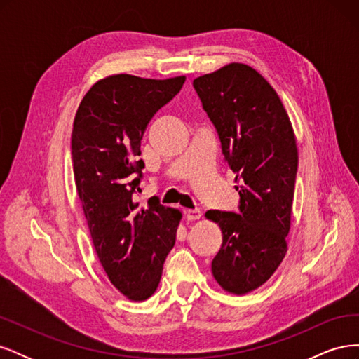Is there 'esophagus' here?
Here are the masks:
<instances>
[{
  "label": "esophagus",
  "mask_w": 359,
  "mask_h": 359,
  "mask_svg": "<svg viewBox=\"0 0 359 359\" xmlns=\"http://www.w3.org/2000/svg\"><path fill=\"white\" fill-rule=\"evenodd\" d=\"M184 215H186V219L189 222H194V220H199L202 217V212L199 210H186L184 211Z\"/></svg>",
  "instance_id": "obj_1"
}]
</instances>
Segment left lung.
Segmentation results:
<instances>
[{"mask_svg":"<svg viewBox=\"0 0 359 359\" xmlns=\"http://www.w3.org/2000/svg\"><path fill=\"white\" fill-rule=\"evenodd\" d=\"M240 193L238 212L206 211L223 244L211 264L224 290L247 293L274 274L286 252L298 149L290 119L262 74L232 62L193 81Z\"/></svg>","mask_w":359,"mask_h":359,"instance_id":"8db88e82","label":"left lung"}]
</instances>
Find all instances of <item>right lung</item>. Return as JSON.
<instances>
[{
    "label": "right lung",
    "instance_id": "right-lung-1",
    "mask_svg": "<svg viewBox=\"0 0 359 359\" xmlns=\"http://www.w3.org/2000/svg\"><path fill=\"white\" fill-rule=\"evenodd\" d=\"M184 82L109 76L91 86L74 116L73 173L94 248L111 283L133 301L156 292L181 220L157 199L145 208L135 202L145 168L140 140Z\"/></svg>",
    "mask_w": 359,
    "mask_h": 359
}]
</instances>
